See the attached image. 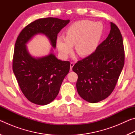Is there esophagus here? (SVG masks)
I'll list each match as a JSON object with an SVG mask.
<instances>
[{
    "label": "esophagus",
    "instance_id": "obj_1",
    "mask_svg": "<svg viewBox=\"0 0 135 135\" xmlns=\"http://www.w3.org/2000/svg\"><path fill=\"white\" fill-rule=\"evenodd\" d=\"M74 65V64L73 62H71L70 63V70H72V68L73 67V66Z\"/></svg>",
    "mask_w": 135,
    "mask_h": 135
}]
</instances>
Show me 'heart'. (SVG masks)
<instances>
[{
  "label": "heart",
  "mask_w": 135,
  "mask_h": 135,
  "mask_svg": "<svg viewBox=\"0 0 135 135\" xmlns=\"http://www.w3.org/2000/svg\"><path fill=\"white\" fill-rule=\"evenodd\" d=\"M103 26L99 22L83 20L72 24L65 31V37L56 38V46L63 58H67L76 45V51L82 56H89L97 49L101 38Z\"/></svg>",
  "instance_id": "obj_1"
}]
</instances>
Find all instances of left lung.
Listing matches in <instances>:
<instances>
[{"label":"left lung","instance_id":"1","mask_svg":"<svg viewBox=\"0 0 135 135\" xmlns=\"http://www.w3.org/2000/svg\"><path fill=\"white\" fill-rule=\"evenodd\" d=\"M108 37L86 58L73 67L78 76L76 88L79 95L90 103H97L109 97L124 64L122 34L117 26L110 22Z\"/></svg>","mask_w":135,"mask_h":135}]
</instances>
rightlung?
<instances>
[{
  "label": "right lung",
  "instance_id": "1",
  "mask_svg": "<svg viewBox=\"0 0 135 135\" xmlns=\"http://www.w3.org/2000/svg\"><path fill=\"white\" fill-rule=\"evenodd\" d=\"M69 22V20L52 17L37 20L22 30L16 41L13 71L22 92L34 104L45 105L53 101L69 72V61L58 59L54 54L58 34ZM37 34L47 37L52 47L48 54L41 57L32 56L26 46Z\"/></svg>",
  "mask_w": 135,
  "mask_h": 135
}]
</instances>
